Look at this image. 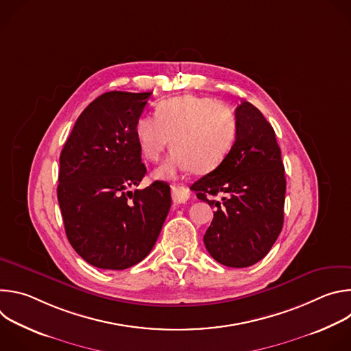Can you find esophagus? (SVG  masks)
<instances>
[{
	"label": "esophagus",
	"instance_id": "1",
	"mask_svg": "<svg viewBox=\"0 0 351 351\" xmlns=\"http://www.w3.org/2000/svg\"><path fill=\"white\" fill-rule=\"evenodd\" d=\"M190 197V190L186 186L173 184L172 186V199L175 204H183L186 203Z\"/></svg>",
	"mask_w": 351,
	"mask_h": 351
}]
</instances>
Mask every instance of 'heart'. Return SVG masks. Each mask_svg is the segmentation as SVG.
<instances>
[{
  "instance_id": "1",
  "label": "heart",
  "mask_w": 351,
  "mask_h": 351,
  "mask_svg": "<svg viewBox=\"0 0 351 351\" xmlns=\"http://www.w3.org/2000/svg\"><path fill=\"white\" fill-rule=\"evenodd\" d=\"M234 112L210 97L184 94L164 99L156 117L141 115L134 123V138L141 156L158 161L171 140L173 153L153 176L175 180L193 169L207 173L219 167L237 137Z\"/></svg>"
}]
</instances>
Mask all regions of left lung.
<instances>
[{"label": "left lung", "instance_id": "obj_1", "mask_svg": "<svg viewBox=\"0 0 351 351\" xmlns=\"http://www.w3.org/2000/svg\"><path fill=\"white\" fill-rule=\"evenodd\" d=\"M237 137L223 162L193 183L197 197L215 204L204 234L211 257L230 268L263 260L283 226L286 179L274 128L258 108L243 101L234 111ZM222 192L223 203L208 200Z\"/></svg>", "mask_w": 351, "mask_h": 351}]
</instances>
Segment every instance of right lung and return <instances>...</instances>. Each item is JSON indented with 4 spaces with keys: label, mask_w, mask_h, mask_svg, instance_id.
<instances>
[{
    "label": "right lung",
    "mask_w": 351,
    "mask_h": 351,
    "mask_svg": "<svg viewBox=\"0 0 351 351\" xmlns=\"http://www.w3.org/2000/svg\"><path fill=\"white\" fill-rule=\"evenodd\" d=\"M152 93L108 91L77 118L60 157L58 203L75 252L90 265L122 271L154 247L171 208V189L133 190L147 169L134 123Z\"/></svg>",
    "instance_id": "right-lung-1"
}]
</instances>
